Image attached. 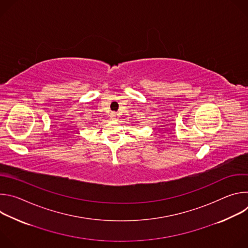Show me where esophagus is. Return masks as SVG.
Returning a JSON list of instances; mask_svg holds the SVG:
<instances>
[{"instance_id": "34e87169", "label": "esophagus", "mask_w": 248, "mask_h": 248, "mask_svg": "<svg viewBox=\"0 0 248 248\" xmlns=\"http://www.w3.org/2000/svg\"><path fill=\"white\" fill-rule=\"evenodd\" d=\"M118 116H119V115H118V113H113V114L111 115V118H112L113 120H116V119L118 118Z\"/></svg>"}]
</instances>
